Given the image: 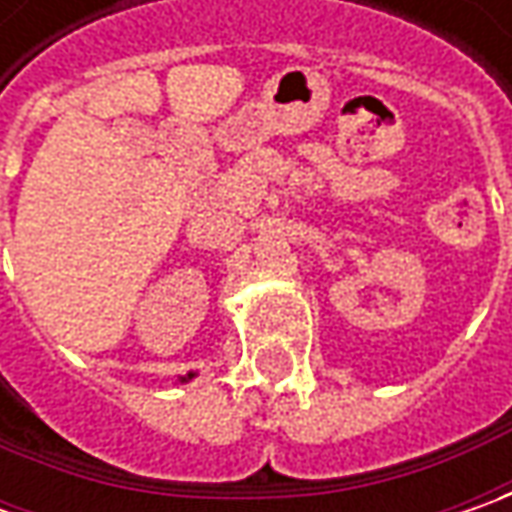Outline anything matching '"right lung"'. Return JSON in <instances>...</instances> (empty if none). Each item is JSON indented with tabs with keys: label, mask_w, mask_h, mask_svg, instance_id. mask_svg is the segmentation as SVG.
I'll list each match as a JSON object with an SVG mask.
<instances>
[{
	"label": "right lung",
	"mask_w": 512,
	"mask_h": 512,
	"mask_svg": "<svg viewBox=\"0 0 512 512\" xmlns=\"http://www.w3.org/2000/svg\"><path fill=\"white\" fill-rule=\"evenodd\" d=\"M193 376H196V373H187L185 379H182V382H187V379H193Z\"/></svg>",
	"instance_id": "obj_1"
}]
</instances>
